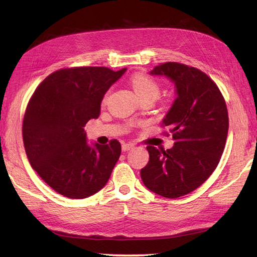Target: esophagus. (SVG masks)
Here are the masks:
<instances>
[{
    "label": "esophagus",
    "instance_id": "esophagus-1",
    "mask_svg": "<svg viewBox=\"0 0 257 257\" xmlns=\"http://www.w3.org/2000/svg\"><path fill=\"white\" fill-rule=\"evenodd\" d=\"M134 145L131 144V143H124L122 144V151H128L131 149H133Z\"/></svg>",
    "mask_w": 257,
    "mask_h": 257
}]
</instances>
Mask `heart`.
Masks as SVG:
<instances>
[{
	"label": "heart",
	"mask_w": 257,
	"mask_h": 257,
	"mask_svg": "<svg viewBox=\"0 0 257 257\" xmlns=\"http://www.w3.org/2000/svg\"><path fill=\"white\" fill-rule=\"evenodd\" d=\"M131 84L133 87L136 94L142 100L157 99L161 93V88L159 83L152 79L151 77L147 76L145 74H136L131 79ZM108 97V93H106L103 97V104L106 103Z\"/></svg>",
	"instance_id": "1"
}]
</instances>
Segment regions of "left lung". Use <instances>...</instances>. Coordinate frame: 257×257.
Here are the masks:
<instances>
[{
    "label": "left lung",
    "mask_w": 257,
    "mask_h": 257,
    "mask_svg": "<svg viewBox=\"0 0 257 257\" xmlns=\"http://www.w3.org/2000/svg\"><path fill=\"white\" fill-rule=\"evenodd\" d=\"M150 74L175 83L177 97L162 122L175 143L167 150L148 146L149 162L141 176L150 191L177 198L196 190L219 164L228 133L226 103L214 81L195 67L166 62Z\"/></svg>",
    "instance_id": "left-lung-1"
}]
</instances>
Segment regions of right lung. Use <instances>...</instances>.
<instances>
[{"instance_id": "right-lung-1", "label": "right lung", "mask_w": 257, "mask_h": 257, "mask_svg": "<svg viewBox=\"0 0 257 257\" xmlns=\"http://www.w3.org/2000/svg\"><path fill=\"white\" fill-rule=\"evenodd\" d=\"M103 66L63 68L38 85L27 106L22 137L31 166L68 198L97 193L109 180L121 145L87 142L83 126L97 119L105 93L125 73Z\"/></svg>"}]
</instances>
